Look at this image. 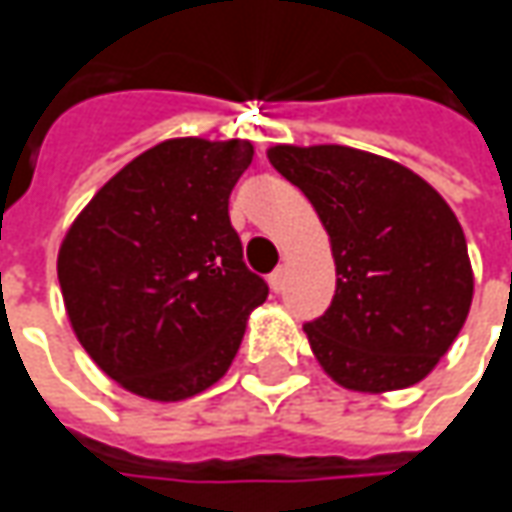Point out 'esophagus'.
<instances>
[{"label": "esophagus", "instance_id": "1", "mask_svg": "<svg viewBox=\"0 0 512 512\" xmlns=\"http://www.w3.org/2000/svg\"><path fill=\"white\" fill-rule=\"evenodd\" d=\"M285 279V267H276V270L270 273V279H267V282H270V290H273V293H282V290H285Z\"/></svg>", "mask_w": 512, "mask_h": 512}]
</instances>
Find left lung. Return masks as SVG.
<instances>
[{
  "label": "left lung",
  "mask_w": 512,
  "mask_h": 512,
  "mask_svg": "<svg viewBox=\"0 0 512 512\" xmlns=\"http://www.w3.org/2000/svg\"><path fill=\"white\" fill-rule=\"evenodd\" d=\"M270 165L316 207L336 296L307 322L316 362L356 393L419 384L473 302L464 230L439 190L393 159L344 145H273Z\"/></svg>",
  "instance_id": "obj_1"
}]
</instances>
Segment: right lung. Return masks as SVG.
<instances>
[{
    "label": "right lung",
    "mask_w": 512,
    "mask_h": 512,
    "mask_svg": "<svg viewBox=\"0 0 512 512\" xmlns=\"http://www.w3.org/2000/svg\"><path fill=\"white\" fill-rule=\"evenodd\" d=\"M247 139H168L99 187L68 227L56 273L96 367L150 402H182L227 373L267 299L227 216Z\"/></svg>",
    "instance_id": "1"
}]
</instances>
